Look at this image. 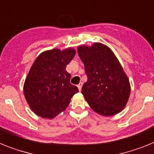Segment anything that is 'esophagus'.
<instances>
[{
    "label": "esophagus",
    "instance_id": "1",
    "mask_svg": "<svg viewBox=\"0 0 154 154\" xmlns=\"http://www.w3.org/2000/svg\"><path fill=\"white\" fill-rule=\"evenodd\" d=\"M82 82H80V83L78 85L79 90V91L82 90Z\"/></svg>",
    "mask_w": 154,
    "mask_h": 154
}]
</instances>
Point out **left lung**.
<instances>
[{
    "mask_svg": "<svg viewBox=\"0 0 154 154\" xmlns=\"http://www.w3.org/2000/svg\"><path fill=\"white\" fill-rule=\"evenodd\" d=\"M78 54L85 66L86 82L82 93L94 112L111 116L126 107L130 83L120 62L108 46L95 42L79 45Z\"/></svg>",
    "mask_w": 154,
    "mask_h": 154,
    "instance_id": "left-lung-1",
    "label": "left lung"
}]
</instances>
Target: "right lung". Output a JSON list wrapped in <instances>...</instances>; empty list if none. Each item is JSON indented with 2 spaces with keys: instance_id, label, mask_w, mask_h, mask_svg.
<instances>
[{
  "instance_id": "add662e5",
  "label": "right lung",
  "mask_w": 154,
  "mask_h": 154,
  "mask_svg": "<svg viewBox=\"0 0 154 154\" xmlns=\"http://www.w3.org/2000/svg\"><path fill=\"white\" fill-rule=\"evenodd\" d=\"M75 50L54 48L42 52L31 65L24 83V95L31 109L42 118L53 119L67 108L79 92L70 83L65 68Z\"/></svg>"
}]
</instances>
